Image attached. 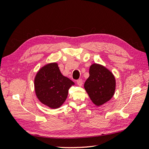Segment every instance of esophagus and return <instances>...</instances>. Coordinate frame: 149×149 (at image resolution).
<instances>
[{
  "instance_id": "esophagus-1",
  "label": "esophagus",
  "mask_w": 149,
  "mask_h": 149,
  "mask_svg": "<svg viewBox=\"0 0 149 149\" xmlns=\"http://www.w3.org/2000/svg\"><path fill=\"white\" fill-rule=\"evenodd\" d=\"M83 80L81 79H79L77 80V84L79 86H81L83 85Z\"/></svg>"
}]
</instances>
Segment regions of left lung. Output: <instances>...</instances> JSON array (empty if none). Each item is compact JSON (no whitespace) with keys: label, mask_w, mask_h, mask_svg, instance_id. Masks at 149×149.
<instances>
[{"label":"left lung","mask_w":149,"mask_h":149,"mask_svg":"<svg viewBox=\"0 0 149 149\" xmlns=\"http://www.w3.org/2000/svg\"><path fill=\"white\" fill-rule=\"evenodd\" d=\"M89 73V78L84 83V89L94 104L102 106L114 96L115 77L105 66L97 63L91 65Z\"/></svg>","instance_id":"obj_1"}]
</instances>
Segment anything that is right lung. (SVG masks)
<instances>
[{"label": "right lung", "mask_w": 149, "mask_h": 149, "mask_svg": "<svg viewBox=\"0 0 149 149\" xmlns=\"http://www.w3.org/2000/svg\"><path fill=\"white\" fill-rule=\"evenodd\" d=\"M72 85L74 83L61 73L56 63L42 67L34 79L36 96L42 104L52 109H57L64 103Z\"/></svg>", "instance_id": "add662e5"}]
</instances>
